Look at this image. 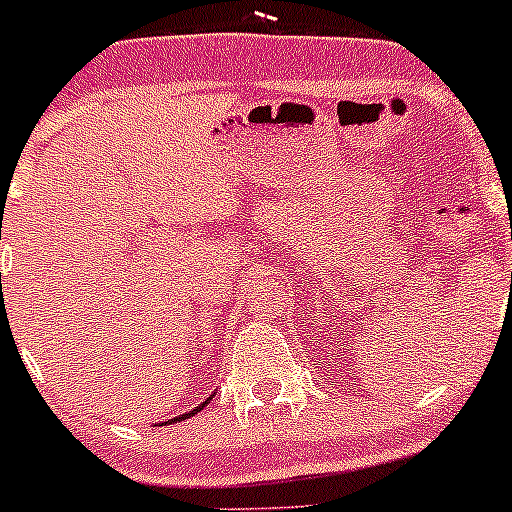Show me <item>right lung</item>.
Listing matches in <instances>:
<instances>
[{
  "instance_id": "add662e5",
  "label": "right lung",
  "mask_w": 512,
  "mask_h": 512,
  "mask_svg": "<svg viewBox=\"0 0 512 512\" xmlns=\"http://www.w3.org/2000/svg\"><path fill=\"white\" fill-rule=\"evenodd\" d=\"M208 401H210V399H208ZM208 401H203V404H200V406H195V409H193V411H190V414H185V416H178V418H170V421H183V418H188V416L198 414V411H200V409H203V406H205V404H208Z\"/></svg>"
}]
</instances>
